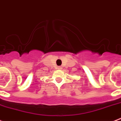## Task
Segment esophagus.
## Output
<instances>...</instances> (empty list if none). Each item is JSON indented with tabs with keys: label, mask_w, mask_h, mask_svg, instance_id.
Returning <instances> with one entry per match:
<instances>
[{
	"label": "esophagus",
	"mask_w": 121,
	"mask_h": 121,
	"mask_svg": "<svg viewBox=\"0 0 121 121\" xmlns=\"http://www.w3.org/2000/svg\"><path fill=\"white\" fill-rule=\"evenodd\" d=\"M61 67H58V69H61Z\"/></svg>",
	"instance_id": "esophagus-1"
}]
</instances>
